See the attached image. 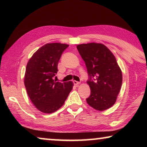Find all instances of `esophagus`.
<instances>
[{"instance_id":"1","label":"esophagus","mask_w":147,"mask_h":147,"mask_svg":"<svg viewBox=\"0 0 147 147\" xmlns=\"http://www.w3.org/2000/svg\"><path fill=\"white\" fill-rule=\"evenodd\" d=\"M73 83H74V85H76V86H78V84L80 83V82H78V81H76V80H74L73 81Z\"/></svg>"}]
</instances>
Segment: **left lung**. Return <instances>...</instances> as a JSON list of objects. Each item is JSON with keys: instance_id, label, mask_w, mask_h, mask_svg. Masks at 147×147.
Listing matches in <instances>:
<instances>
[{"instance_id": "left-lung-1", "label": "left lung", "mask_w": 147, "mask_h": 147, "mask_svg": "<svg viewBox=\"0 0 147 147\" xmlns=\"http://www.w3.org/2000/svg\"><path fill=\"white\" fill-rule=\"evenodd\" d=\"M80 54L85 61L89 75L87 82L91 94L86 101L98 111L111 108L115 103L123 82V76L113 53L103 44L78 45Z\"/></svg>"}]
</instances>
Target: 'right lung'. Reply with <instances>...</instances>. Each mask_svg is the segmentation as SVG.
Segmentation results:
<instances>
[{
    "label": "right lung",
    "instance_id": "add662e5",
    "mask_svg": "<svg viewBox=\"0 0 147 147\" xmlns=\"http://www.w3.org/2000/svg\"><path fill=\"white\" fill-rule=\"evenodd\" d=\"M69 47L59 43H47L39 48L27 63L24 86L36 108L51 113L63 105L73 87V82H59L53 80L63 52Z\"/></svg>",
    "mask_w": 147,
    "mask_h": 147
}]
</instances>
